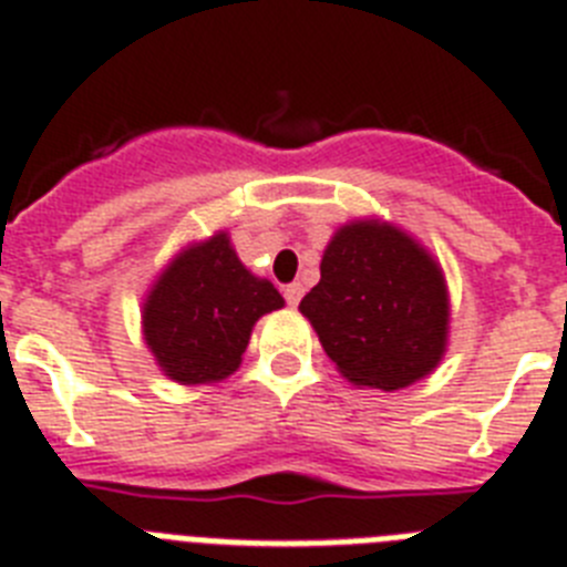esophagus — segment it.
Returning <instances> with one entry per match:
<instances>
[{
  "mask_svg": "<svg viewBox=\"0 0 567 567\" xmlns=\"http://www.w3.org/2000/svg\"><path fill=\"white\" fill-rule=\"evenodd\" d=\"M301 295H303L301 284H287V287H284V298H287L289 307H298V301H301Z\"/></svg>",
  "mask_w": 567,
  "mask_h": 567,
  "instance_id": "obj_1",
  "label": "esophagus"
}]
</instances>
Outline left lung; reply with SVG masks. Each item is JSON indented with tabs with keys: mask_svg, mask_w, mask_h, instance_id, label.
<instances>
[{
	"mask_svg": "<svg viewBox=\"0 0 567 567\" xmlns=\"http://www.w3.org/2000/svg\"><path fill=\"white\" fill-rule=\"evenodd\" d=\"M298 310L353 385L400 391L429 377L446 353L441 266L391 223L341 226L321 257V280Z\"/></svg>",
	"mask_w": 567,
	"mask_h": 567,
	"instance_id": "left-lung-1",
	"label": "left lung"
}]
</instances>
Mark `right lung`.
Wrapping results in <instances>:
<instances>
[{"label": "right lung", "instance_id": "add662e5", "mask_svg": "<svg viewBox=\"0 0 567 567\" xmlns=\"http://www.w3.org/2000/svg\"><path fill=\"white\" fill-rule=\"evenodd\" d=\"M280 307L278 289L251 275L217 231L158 275L142 310L144 341L173 382L208 385L240 368L255 321Z\"/></svg>", "mask_w": 567, "mask_h": 567}]
</instances>
